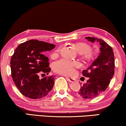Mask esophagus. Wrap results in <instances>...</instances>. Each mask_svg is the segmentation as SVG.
I'll return each instance as SVG.
<instances>
[{"mask_svg":"<svg viewBox=\"0 0 126 126\" xmlns=\"http://www.w3.org/2000/svg\"><path fill=\"white\" fill-rule=\"evenodd\" d=\"M66 79H67L68 81L70 82H73L75 81V79H74V78H72L66 77Z\"/></svg>","mask_w":126,"mask_h":126,"instance_id":"obj_1","label":"esophagus"}]
</instances>
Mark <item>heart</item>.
Wrapping results in <instances>:
<instances>
[{"label": "heart", "mask_w": 126, "mask_h": 126, "mask_svg": "<svg viewBox=\"0 0 126 126\" xmlns=\"http://www.w3.org/2000/svg\"><path fill=\"white\" fill-rule=\"evenodd\" d=\"M75 47L79 54L81 55L82 58L86 62H90L94 58V53L91 50V47L86 43L79 42L76 43ZM59 49H57L51 54L52 57L58 56ZM79 66L78 62L70 60L62 59L54 62L53 65V69L54 72L64 75H70L74 72L75 67Z\"/></svg>", "instance_id": "1"}]
</instances>
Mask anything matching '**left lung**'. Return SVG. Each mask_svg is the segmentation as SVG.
I'll return each instance as SVG.
<instances>
[{
	"instance_id": "left-lung-1",
	"label": "left lung",
	"mask_w": 126,
	"mask_h": 126,
	"mask_svg": "<svg viewBox=\"0 0 126 126\" xmlns=\"http://www.w3.org/2000/svg\"><path fill=\"white\" fill-rule=\"evenodd\" d=\"M88 41H97L101 46L100 53L96 60L88 68L83 70L82 75L89 78L88 80L78 92V95L84 99H91L98 96L110 83L114 74L115 61L112 48L106 42L95 37H85Z\"/></svg>"
}]
</instances>
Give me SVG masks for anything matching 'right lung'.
<instances>
[{
	"label": "right lung",
	"mask_w": 126,
	"mask_h": 126,
	"mask_svg": "<svg viewBox=\"0 0 126 126\" xmlns=\"http://www.w3.org/2000/svg\"><path fill=\"white\" fill-rule=\"evenodd\" d=\"M55 45L37 40L21 43L15 50L11 60V75L20 92L31 99L46 96L53 89L55 76L40 79L42 73L48 74L51 70L49 59L45 56Z\"/></svg>",
	"instance_id": "1"
}]
</instances>
